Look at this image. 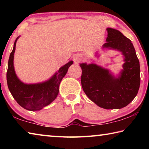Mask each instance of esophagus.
Wrapping results in <instances>:
<instances>
[{
	"label": "esophagus",
	"mask_w": 149,
	"mask_h": 149,
	"mask_svg": "<svg viewBox=\"0 0 149 149\" xmlns=\"http://www.w3.org/2000/svg\"><path fill=\"white\" fill-rule=\"evenodd\" d=\"M82 59H83V56L81 54L77 53L74 56V61L75 62V64H78L79 62L81 61Z\"/></svg>",
	"instance_id": "1"
}]
</instances>
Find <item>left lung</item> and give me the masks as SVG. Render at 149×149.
I'll return each instance as SVG.
<instances>
[{"mask_svg": "<svg viewBox=\"0 0 149 149\" xmlns=\"http://www.w3.org/2000/svg\"><path fill=\"white\" fill-rule=\"evenodd\" d=\"M108 37L103 49L122 54L124 63L118 76L95 64L81 63L82 88L89 99L104 109H120L137 95L140 86V64L132 41L117 29H107Z\"/></svg>", "mask_w": 149, "mask_h": 149, "instance_id": "8db88e82", "label": "left lung"}]
</instances>
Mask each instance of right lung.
Returning a JSON list of instances; mask_svg holds the SVG:
<instances>
[{"label": "right lung", "mask_w": 149, "mask_h": 149, "mask_svg": "<svg viewBox=\"0 0 149 149\" xmlns=\"http://www.w3.org/2000/svg\"><path fill=\"white\" fill-rule=\"evenodd\" d=\"M19 37L14 42L13 50L10 54L8 70L6 73L7 84L12 97L25 109L30 111L41 110L52 102L59 92L60 82L73 64L72 60L62 66L49 79L38 84H27L22 82L15 72L14 56L16 45Z\"/></svg>", "instance_id": "1"}]
</instances>
